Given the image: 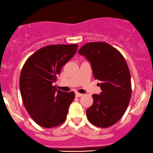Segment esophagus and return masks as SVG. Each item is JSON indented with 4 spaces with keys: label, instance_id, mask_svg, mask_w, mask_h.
<instances>
[{
    "label": "esophagus",
    "instance_id": "obj_1",
    "mask_svg": "<svg viewBox=\"0 0 153 153\" xmlns=\"http://www.w3.org/2000/svg\"><path fill=\"white\" fill-rule=\"evenodd\" d=\"M75 95H76V97H79L82 96V94H80V93H79V92H76V93H75Z\"/></svg>",
    "mask_w": 153,
    "mask_h": 153
}]
</instances>
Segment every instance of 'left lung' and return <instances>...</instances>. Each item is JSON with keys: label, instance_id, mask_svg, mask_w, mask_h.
Listing matches in <instances>:
<instances>
[{"label": "left lung", "instance_id": "left-lung-1", "mask_svg": "<svg viewBox=\"0 0 153 153\" xmlns=\"http://www.w3.org/2000/svg\"><path fill=\"white\" fill-rule=\"evenodd\" d=\"M90 62L93 74L100 81V94H93L94 102L86 111L94 126L108 128L124 114L131 94V76L124 57L106 42H89L78 51Z\"/></svg>", "mask_w": 153, "mask_h": 153}]
</instances>
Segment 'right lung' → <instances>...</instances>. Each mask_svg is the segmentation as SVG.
I'll list each match as a JSON object with an SVG mask.
<instances>
[{
  "instance_id": "obj_1",
  "label": "right lung",
  "mask_w": 153,
  "mask_h": 153,
  "mask_svg": "<svg viewBox=\"0 0 153 153\" xmlns=\"http://www.w3.org/2000/svg\"><path fill=\"white\" fill-rule=\"evenodd\" d=\"M77 47V44L43 47L32 54L22 68L20 91L24 105L42 127H56L67 118L74 92L56 90L53 83L63 65L76 53Z\"/></svg>"
}]
</instances>
